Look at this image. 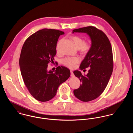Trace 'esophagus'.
<instances>
[{"instance_id": "34e87169", "label": "esophagus", "mask_w": 133, "mask_h": 133, "mask_svg": "<svg viewBox=\"0 0 133 133\" xmlns=\"http://www.w3.org/2000/svg\"><path fill=\"white\" fill-rule=\"evenodd\" d=\"M70 72H71V77H73V76H74V73H73L72 71H70Z\"/></svg>"}]
</instances>
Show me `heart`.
<instances>
[{"mask_svg": "<svg viewBox=\"0 0 133 133\" xmlns=\"http://www.w3.org/2000/svg\"><path fill=\"white\" fill-rule=\"evenodd\" d=\"M72 39L76 47L79 49L80 53L83 55H87L91 50L92 44L91 41H85L83 38L77 36H74ZM80 61L81 59L79 57H66L62 60V63L64 66L70 69H74Z\"/></svg>", "mask_w": 133, "mask_h": 133, "instance_id": "b5f03b06", "label": "heart"}]
</instances>
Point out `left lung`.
Segmentation results:
<instances>
[{
  "instance_id": "left-lung-1",
  "label": "left lung",
  "mask_w": 133,
  "mask_h": 133,
  "mask_svg": "<svg viewBox=\"0 0 133 133\" xmlns=\"http://www.w3.org/2000/svg\"><path fill=\"white\" fill-rule=\"evenodd\" d=\"M74 32L87 33L92 41V48L80 66L82 70L89 67L88 73L86 75H83L79 71H74V75L80 79L81 84L79 88L73 91L75 97L80 100L91 101L103 92L112 74V48L107 35L94 26L74 29Z\"/></svg>"
}]
</instances>
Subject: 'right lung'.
Instances as JSON below:
<instances>
[{
	"mask_svg": "<svg viewBox=\"0 0 133 133\" xmlns=\"http://www.w3.org/2000/svg\"><path fill=\"white\" fill-rule=\"evenodd\" d=\"M64 34L60 30L44 28L30 35L22 46L19 58L21 74L29 92L39 101L54 98L60 85L70 76V70L63 66H58L54 71L47 70L56 54L59 37Z\"/></svg>",
	"mask_w": 133,
	"mask_h": 133,
	"instance_id": "1",
	"label": "right lung"
}]
</instances>
